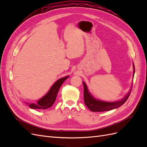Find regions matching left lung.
Returning <instances> with one entry per match:
<instances>
[{"label": "left lung", "instance_id": "left-lung-1", "mask_svg": "<svg viewBox=\"0 0 147 147\" xmlns=\"http://www.w3.org/2000/svg\"><path fill=\"white\" fill-rule=\"evenodd\" d=\"M135 73V67L133 63V77ZM84 86V102L87 107L92 112H105L117 109L125 103L131 94L132 86L129 91L123 99L115 102H106L96 99L89 91L86 84L83 82Z\"/></svg>", "mask_w": 147, "mask_h": 147}]
</instances>
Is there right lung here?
Wrapping results in <instances>:
<instances>
[{
    "mask_svg": "<svg viewBox=\"0 0 147 147\" xmlns=\"http://www.w3.org/2000/svg\"><path fill=\"white\" fill-rule=\"evenodd\" d=\"M69 76L63 77L58 80H57L50 89V90L47 94L43 96L41 99L38 100L37 103H28L26 102V104L28 105L29 107L32 109H47L51 107L56 100L57 92L59 91L60 87L64 82L67 78Z\"/></svg>",
    "mask_w": 147,
    "mask_h": 147,
    "instance_id": "right-lung-1",
    "label": "right lung"
}]
</instances>
